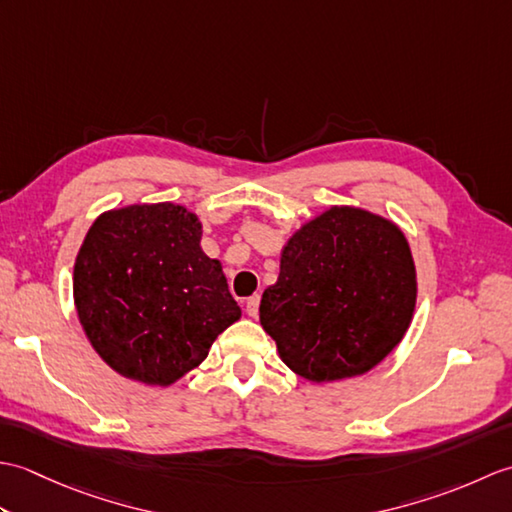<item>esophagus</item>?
Segmentation results:
<instances>
[{
	"mask_svg": "<svg viewBox=\"0 0 512 512\" xmlns=\"http://www.w3.org/2000/svg\"><path fill=\"white\" fill-rule=\"evenodd\" d=\"M246 312H248V317H257V314H259V295L248 297Z\"/></svg>",
	"mask_w": 512,
	"mask_h": 512,
	"instance_id": "34e87169",
	"label": "esophagus"
}]
</instances>
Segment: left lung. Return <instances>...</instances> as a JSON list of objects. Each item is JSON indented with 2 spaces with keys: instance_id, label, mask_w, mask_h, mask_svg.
Masks as SVG:
<instances>
[{
  "instance_id": "left-lung-1",
  "label": "left lung",
  "mask_w": 512,
  "mask_h": 512,
  "mask_svg": "<svg viewBox=\"0 0 512 512\" xmlns=\"http://www.w3.org/2000/svg\"><path fill=\"white\" fill-rule=\"evenodd\" d=\"M416 266L400 228L356 206H330L281 250L259 321L281 361L312 383L361 376L405 336Z\"/></svg>"
}]
</instances>
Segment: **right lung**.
Wrapping results in <instances>:
<instances>
[{
    "mask_svg": "<svg viewBox=\"0 0 512 512\" xmlns=\"http://www.w3.org/2000/svg\"><path fill=\"white\" fill-rule=\"evenodd\" d=\"M200 239L198 215L171 202L123 206L90 226L74 264V306L114 372L167 387L242 317Z\"/></svg>",
    "mask_w": 512,
    "mask_h": 512,
    "instance_id": "1",
    "label": "right lung"
}]
</instances>
